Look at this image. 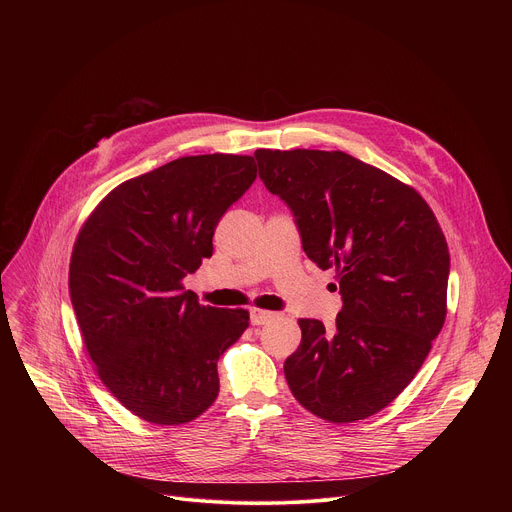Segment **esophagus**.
Returning <instances> with one entry per match:
<instances>
[{"mask_svg": "<svg viewBox=\"0 0 512 512\" xmlns=\"http://www.w3.org/2000/svg\"><path fill=\"white\" fill-rule=\"evenodd\" d=\"M277 314L275 312H269V310H261V308H251V322L255 326H263V324H269L271 320H275Z\"/></svg>", "mask_w": 512, "mask_h": 512, "instance_id": "1", "label": "esophagus"}]
</instances>
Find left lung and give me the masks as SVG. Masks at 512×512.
Returning a JSON list of instances; mask_svg holds the SVG:
<instances>
[{
    "mask_svg": "<svg viewBox=\"0 0 512 512\" xmlns=\"http://www.w3.org/2000/svg\"><path fill=\"white\" fill-rule=\"evenodd\" d=\"M259 178L296 216L306 255L336 269V326L300 320L283 373L330 423L367 419L413 381L446 322L450 251L421 194L344 152L257 150ZM336 287V285H334Z\"/></svg>",
    "mask_w": 512,
    "mask_h": 512,
    "instance_id": "8db88e82",
    "label": "left lung"
}]
</instances>
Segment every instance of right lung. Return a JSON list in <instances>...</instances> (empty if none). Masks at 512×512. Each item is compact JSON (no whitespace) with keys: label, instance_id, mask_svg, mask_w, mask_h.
<instances>
[{"label":"right lung","instance_id":"1","mask_svg":"<svg viewBox=\"0 0 512 512\" xmlns=\"http://www.w3.org/2000/svg\"><path fill=\"white\" fill-rule=\"evenodd\" d=\"M251 156L178 158L111 190L72 247L68 289L85 348L133 415L182 425L218 395V356L247 310L202 306L182 279L212 255L221 216L255 182Z\"/></svg>","mask_w":512,"mask_h":512}]
</instances>
